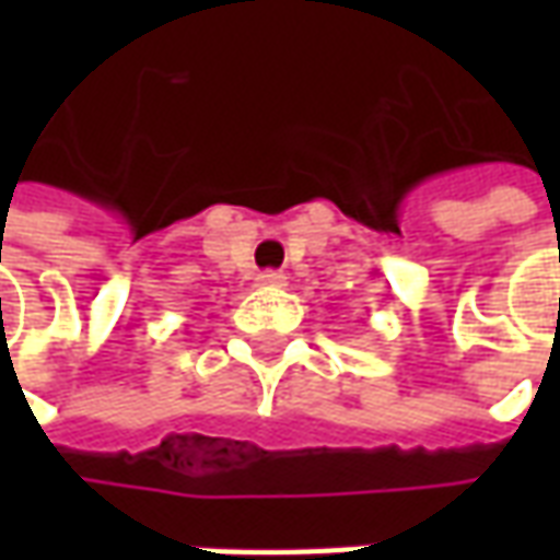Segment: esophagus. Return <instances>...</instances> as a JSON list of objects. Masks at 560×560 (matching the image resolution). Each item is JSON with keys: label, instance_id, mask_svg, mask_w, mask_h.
<instances>
[{"label": "esophagus", "instance_id": "esophagus-1", "mask_svg": "<svg viewBox=\"0 0 560 560\" xmlns=\"http://www.w3.org/2000/svg\"><path fill=\"white\" fill-rule=\"evenodd\" d=\"M257 284H260V288H281V284H284V276L276 272V269H267V272L257 276Z\"/></svg>", "mask_w": 560, "mask_h": 560}]
</instances>
